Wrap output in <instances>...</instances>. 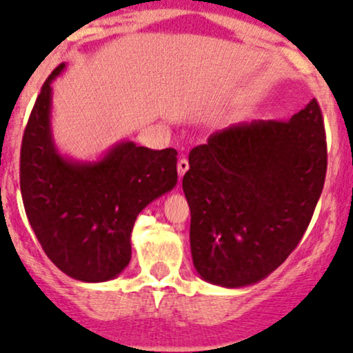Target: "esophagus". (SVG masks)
<instances>
[{"mask_svg":"<svg viewBox=\"0 0 353 353\" xmlns=\"http://www.w3.org/2000/svg\"><path fill=\"white\" fill-rule=\"evenodd\" d=\"M188 169H189V161L182 157V159H179V163H177V172H179V177L184 176V174L188 172Z\"/></svg>","mask_w":353,"mask_h":353,"instance_id":"obj_1","label":"esophagus"}]
</instances>
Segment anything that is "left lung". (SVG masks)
Wrapping results in <instances>:
<instances>
[{"label":"left lung","mask_w":353,"mask_h":353,"mask_svg":"<svg viewBox=\"0 0 353 353\" xmlns=\"http://www.w3.org/2000/svg\"><path fill=\"white\" fill-rule=\"evenodd\" d=\"M189 165L182 190L197 274L229 289L257 283L297 247L322 194L327 143L319 103L289 121L214 132L189 152Z\"/></svg>","instance_id":"left-lung-1"}]
</instances>
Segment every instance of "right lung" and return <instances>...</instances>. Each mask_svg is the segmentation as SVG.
Returning <instances> with one entry per match:
<instances>
[{"label": "right lung", "mask_w": 353, "mask_h": 353, "mask_svg": "<svg viewBox=\"0 0 353 353\" xmlns=\"http://www.w3.org/2000/svg\"><path fill=\"white\" fill-rule=\"evenodd\" d=\"M64 68L59 64L43 84L24 129L23 204L52 264L76 281L106 282L131 261L141 210L177 184V151L123 141L94 163L59 154L51 132V83Z\"/></svg>", "instance_id": "1"}]
</instances>
